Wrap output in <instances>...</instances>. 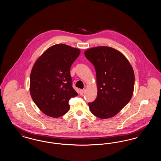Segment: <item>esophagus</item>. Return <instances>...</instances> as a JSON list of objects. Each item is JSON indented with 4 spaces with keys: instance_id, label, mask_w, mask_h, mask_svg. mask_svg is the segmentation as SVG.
I'll return each instance as SVG.
<instances>
[{
    "instance_id": "34e87169",
    "label": "esophagus",
    "mask_w": 161,
    "mask_h": 161,
    "mask_svg": "<svg viewBox=\"0 0 161 161\" xmlns=\"http://www.w3.org/2000/svg\"><path fill=\"white\" fill-rule=\"evenodd\" d=\"M80 95H83V93H84V89H80Z\"/></svg>"
}]
</instances>
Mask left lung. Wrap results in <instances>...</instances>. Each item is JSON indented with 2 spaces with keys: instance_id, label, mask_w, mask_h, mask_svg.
Wrapping results in <instances>:
<instances>
[{
  "instance_id": "left-lung-1",
  "label": "left lung",
  "mask_w": 161,
  "mask_h": 161,
  "mask_svg": "<svg viewBox=\"0 0 161 161\" xmlns=\"http://www.w3.org/2000/svg\"><path fill=\"white\" fill-rule=\"evenodd\" d=\"M95 67L97 97L89 103L92 114L101 119L116 115L131 100L135 75L131 64L121 53L107 46L90 48L84 52Z\"/></svg>"
}]
</instances>
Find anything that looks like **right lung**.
Listing matches in <instances>:
<instances>
[{
  "label": "right lung",
  "instance_id": "1",
  "mask_svg": "<svg viewBox=\"0 0 161 161\" xmlns=\"http://www.w3.org/2000/svg\"><path fill=\"white\" fill-rule=\"evenodd\" d=\"M80 50L64 44L48 48L34 63L30 75V93L45 115L58 118L69 111V101L78 95L72 87L70 69Z\"/></svg>",
  "mask_w": 161,
  "mask_h": 161
}]
</instances>
